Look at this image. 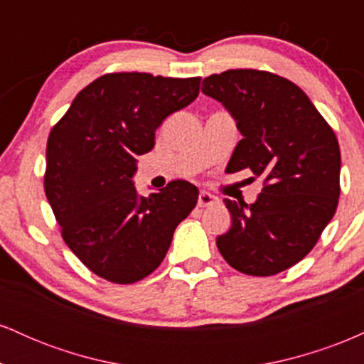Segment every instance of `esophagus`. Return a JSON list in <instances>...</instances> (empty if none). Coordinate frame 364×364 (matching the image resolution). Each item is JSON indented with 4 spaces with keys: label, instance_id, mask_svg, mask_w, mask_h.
<instances>
[{
    "label": "esophagus",
    "instance_id": "obj_1",
    "mask_svg": "<svg viewBox=\"0 0 364 364\" xmlns=\"http://www.w3.org/2000/svg\"><path fill=\"white\" fill-rule=\"evenodd\" d=\"M217 202H219V200H217V196L210 195L208 191H200L198 207H210V205H215Z\"/></svg>",
    "mask_w": 364,
    "mask_h": 364
}]
</instances>
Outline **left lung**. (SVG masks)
Masks as SVG:
<instances>
[{"instance_id":"left-lung-1","label":"left lung","mask_w":364,"mask_h":364,"mask_svg":"<svg viewBox=\"0 0 364 364\" xmlns=\"http://www.w3.org/2000/svg\"><path fill=\"white\" fill-rule=\"evenodd\" d=\"M202 92L223 102L243 135L228 168L263 179L252 205L224 200L232 224L217 237V248L243 274L267 277L287 270L311 252L336 214V133L296 83L275 73L228 70L207 77Z\"/></svg>"}]
</instances>
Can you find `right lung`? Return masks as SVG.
I'll use <instances>...</instances> for the list:
<instances>
[{
    "instance_id": "right-lung-1",
    "label": "right lung",
    "mask_w": 364,
    "mask_h": 364,
    "mask_svg": "<svg viewBox=\"0 0 364 364\" xmlns=\"http://www.w3.org/2000/svg\"><path fill=\"white\" fill-rule=\"evenodd\" d=\"M200 80L102 75L78 92L49 133L48 202L65 243L106 281L133 284L152 274L174 229L196 205L191 183L178 179L139 196L132 178L136 157L154 149L162 121L198 97Z\"/></svg>"
}]
</instances>
